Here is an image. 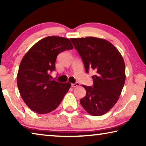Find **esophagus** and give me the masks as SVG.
Returning <instances> with one entry per match:
<instances>
[{"mask_svg":"<svg viewBox=\"0 0 146 146\" xmlns=\"http://www.w3.org/2000/svg\"><path fill=\"white\" fill-rule=\"evenodd\" d=\"M80 86V83L78 82H76L75 84H71V87L73 88H75V87H77V86Z\"/></svg>","mask_w":146,"mask_h":146,"instance_id":"esophagus-1","label":"esophagus"}]
</instances>
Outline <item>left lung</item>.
<instances>
[{
    "label": "left lung",
    "mask_w": 146,
    "mask_h": 146,
    "mask_svg": "<svg viewBox=\"0 0 146 146\" xmlns=\"http://www.w3.org/2000/svg\"><path fill=\"white\" fill-rule=\"evenodd\" d=\"M82 58L85 70L95 71L93 86L82 85L86 95L80 102L89 114L101 116L115 105L125 80V64L118 49L110 42L93 36L70 38Z\"/></svg>",
    "instance_id": "1"
}]
</instances>
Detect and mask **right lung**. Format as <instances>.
I'll return each mask as SVG.
<instances>
[{
    "instance_id": "add662e5",
    "label": "right lung",
    "mask_w": 146,
    "mask_h": 146,
    "mask_svg": "<svg viewBox=\"0 0 146 146\" xmlns=\"http://www.w3.org/2000/svg\"><path fill=\"white\" fill-rule=\"evenodd\" d=\"M73 46L68 38L49 36L36 42L26 53L17 76L22 98L32 111L46 114L55 110L62 100L71 84L51 79L57 55Z\"/></svg>"
}]
</instances>
